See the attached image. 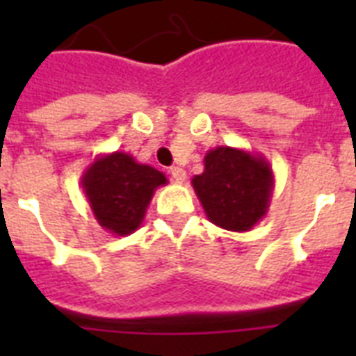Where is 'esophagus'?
<instances>
[{
    "label": "esophagus",
    "instance_id": "1",
    "mask_svg": "<svg viewBox=\"0 0 356 356\" xmlns=\"http://www.w3.org/2000/svg\"><path fill=\"white\" fill-rule=\"evenodd\" d=\"M170 173H172V177L175 183H183L184 179H186V172H184L183 168L179 166H173L172 170H170Z\"/></svg>",
    "mask_w": 356,
    "mask_h": 356
}]
</instances>
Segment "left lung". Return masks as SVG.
<instances>
[{
    "label": "left lung",
    "mask_w": 356,
    "mask_h": 356,
    "mask_svg": "<svg viewBox=\"0 0 356 356\" xmlns=\"http://www.w3.org/2000/svg\"><path fill=\"white\" fill-rule=\"evenodd\" d=\"M205 170L192 186L209 222L245 233L268 214L275 179L271 164L251 151L220 145L207 151Z\"/></svg>",
    "instance_id": "1"
}]
</instances>
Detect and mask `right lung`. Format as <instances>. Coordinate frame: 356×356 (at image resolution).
Masks as SVG:
<instances>
[{"label":"right lung","instance_id":"obj_1","mask_svg":"<svg viewBox=\"0 0 356 356\" xmlns=\"http://www.w3.org/2000/svg\"><path fill=\"white\" fill-rule=\"evenodd\" d=\"M164 184V173L140 164L123 151L97 155L81 175L92 214L116 236H127L142 225L155 190Z\"/></svg>","mask_w":356,"mask_h":356}]
</instances>
